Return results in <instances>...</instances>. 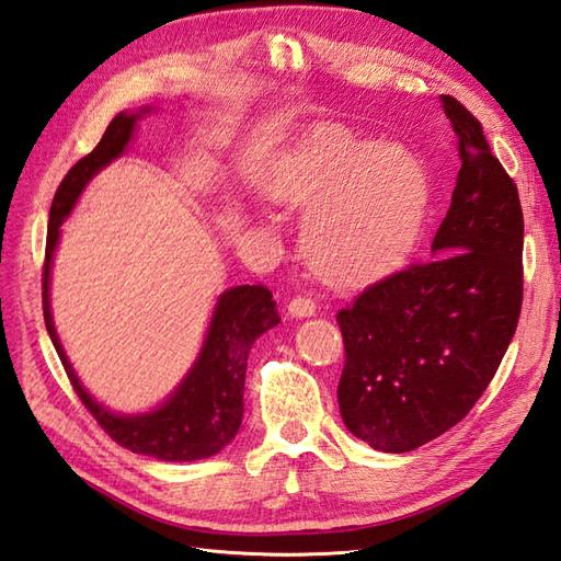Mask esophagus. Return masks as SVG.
<instances>
[{"instance_id": "obj_1", "label": "esophagus", "mask_w": 561, "mask_h": 561, "mask_svg": "<svg viewBox=\"0 0 561 561\" xmlns=\"http://www.w3.org/2000/svg\"><path fill=\"white\" fill-rule=\"evenodd\" d=\"M288 312H290V317H295V319L312 317V314L317 312V302L312 300V297H307V295H297V297H293V300H290Z\"/></svg>"}]
</instances>
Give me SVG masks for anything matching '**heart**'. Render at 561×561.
<instances>
[{
    "instance_id": "b5f03b06",
    "label": "heart",
    "mask_w": 561,
    "mask_h": 561,
    "mask_svg": "<svg viewBox=\"0 0 561 561\" xmlns=\"http://www.w3.org/2000/svg\"><path fill=\"white\" fill-rule=\"evenodd\" d=\"M273 196L314 206L305 226L312 264L339 278H365L396 266L420 238L430 178L401 146L319 131L283 158Z\"/></svg>"
}]
</instances>
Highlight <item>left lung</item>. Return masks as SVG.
I'll return each instance as SVG.
<instances>
[{
	"mask_svg": "<svg viewBox=\"0 0 561 561\" xmlns=\"http://www.w3.org/2000/svg\"><path fill=\"white\" fill-rule=\"evenodd\" d=\"M460 170L432 259L391 273L335 314L345 427L371 449L413 451L463 420L500 369L524 302V210L482 124L442 95Z\"/></svg>",
	"mask_w": 561,
	"mask_h": 561,
	"instance_id": "8db88e82",
	"label": "left lung"
}]
</instances>
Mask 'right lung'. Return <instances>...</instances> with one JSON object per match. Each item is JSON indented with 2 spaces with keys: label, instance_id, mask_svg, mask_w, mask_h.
Returning a JSON list of instances; mask_svg holds the SVG:
<instances>
[{
  "label": "right lung",
  "instance_id": "add662e5",
  "mask_svg": "<svg viewBox=\"0 0 561 561\" xmlns=\"http://www.w3.org/2000/svg\"><path fill=\"white\" fill-rule=\"evenodd\" d=\"M136 117L139 115L119 112L107 124L103 139L98 141L93 151L83 156L57 186L53 208H49L45 242L43 317L73 391L81 398V403L89 408L98 425L110 434L112 442H117L134 454L153 456L160 460H198L218 454L240 430L249 351H252L261 333L280 323L276 302L271 300L273 295L266 285H238V288H230L220 295L196 365L180 383V389L158 410L146 415H115L85 393L77 375H73L65 351H61L53 314H49V261H53V252L59 240L61 220L69 216L85 182L124 151V146L131 139Z\"/></svg>",
  "mask_w": 561,
  "mask_h": 561
}]
</instances>
